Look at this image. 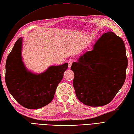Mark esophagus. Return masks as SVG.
I'll return each mask as SVG.
<instances>
[{
  "instance_id": "esophagus-1",
  "label": "esophagus",
  "mask_w": 134,
  "mask_h": 134,
  "mask_svg": "<svg viewBox=\"0 0 134 134\" xmlns=\"http://www.w3.org/2000/svg\"><path fill=\"white\" fill-rule=\"evenodd\" d=\"M72 62L71 60H70L68 62V66H69V68H70L72 65Z\"/></svg>"
}]
</instances>
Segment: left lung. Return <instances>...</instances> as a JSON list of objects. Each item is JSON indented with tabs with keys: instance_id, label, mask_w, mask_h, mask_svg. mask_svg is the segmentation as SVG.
<instances>
[{
	"instance_id": "obj_1",
	"label": "left lung",
	"mask_w": 134,
	"mask_h": 134,
	"mask_svg": "<svg viewBox=\"0 0 134 134\" xmlns=\"http://www.w3.org/2000/svg\"><path fill=\"white\" fill-rule=\"evenodd\" d=\"M71 66L74 87L79 100L91 107L107 104L122 86L127 59L124 43L113 32L96 42L92 51L80 57Z\"/></svg>"
}]
</instances>
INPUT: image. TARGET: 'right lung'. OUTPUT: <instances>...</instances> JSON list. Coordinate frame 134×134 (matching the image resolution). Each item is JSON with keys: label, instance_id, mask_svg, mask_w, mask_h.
Listing matches in <instances>:
<instances>
[{"label": "right lung", "instance_id": "add662e5", "mask_svg": "<svg viewBox=\"0 0 134 134\" xmlns=\"http://www.w3.org/2000/svg\"><path fill=\"white\" fill-rule=\"evenodd\" d=\"M22 38L15 42L6 62L5 82L13 97L24 107L38 109L51 102L68 64L52 66L43 73L26 70L21 57Z\"/></svg>", "mask_w": 134, "mask_h": 134}]
</instances>
